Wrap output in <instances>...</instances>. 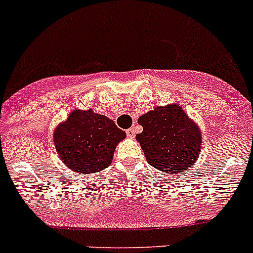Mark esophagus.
Listing matches in <instances>:
<instances>
[{"label":"esophagus","instance_id":"esophagus-1","mask_svg":"<svg viewBox=\"0 0 253 253\" xmlns=\"http://www.w3.org/2000/svg\"><path fill=\"white\" fill-rule=\"evenodd\" d=\"M126 134L127 137H129V138H133V137L136 136V129H134V127H131V128L127 129Z\"/></svg>","mask_w":253,"mask_h":253}]
</instances>
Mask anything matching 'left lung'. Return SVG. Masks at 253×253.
<instances>
[{
  "mask_svg": "<svg viewBox=\"0 0 253 253\" xmlns=\"http://www.w3.org/2000/svg\"><path fill=\"white\" fill-rule=\"evenodd\" d=\"M143 127L136 136L147 162L168 174H176L192 167L202 149L199 126L179 105L158 106L138 119Z\"/></svg>",
  "mask_w": 253,
  "mask_h": 253,
  "instance_id": "left-lung-1",
  "label": "left lung"
}]
</instances>
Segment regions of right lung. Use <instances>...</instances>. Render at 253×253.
<instances>
[{
    "label": "right lung",
    "instance_id": "obj_1",
    "mask_svg": "<svg viewBox=\"0 0 253 253\" xmlns=\"http://www.w3.org/2000/svg\"><path fill=\"white\" fill-rule=\"evenodd\" d=\"M126 132L92 110H74L54 131L53 141L61 162L79 174L104 170L111 164L117 143Z\"/></svg>",
    "mask_w": 253,
    "mask_h": 253
}]
</instances>
